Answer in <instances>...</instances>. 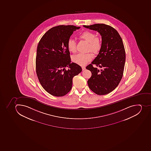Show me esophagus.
I'll return each instance as SVG.
<instances>
[{
    "label": "esophagus",
    "instance_id": "obj_1",
    "mask_svg": "<svg viewBox=\"0 0 151 151\" xmlns=\"http://www.w3.org/2000/svg\"><path fill=\"white\" fill-rule=\"evenodd\" d=\"M85 69H86V68H85V67H84V66L82 67V70H85Z\"/></svg>",
    "mask_w": 151,
    "mask_h": 151
}]
</instances>
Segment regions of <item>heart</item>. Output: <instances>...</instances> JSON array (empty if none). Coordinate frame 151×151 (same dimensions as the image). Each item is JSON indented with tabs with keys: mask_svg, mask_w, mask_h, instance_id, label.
Returning a JSON list of instances; mask_svg holds the SVG:
<instances>
[{
	"mask_svg": "<svg viewBox=\"0 0 151 151\" xmlns=\"http://www.w3.org/2000/svg\"><path fill=\"white\" fill-rule=\"evenodd\" d=\"M80 39H82L88 43V50H91L93 53H98L102 46L101 39L100 37L96 36L94 33L91 31H86L79 35ZM67 48L71 53L76 51V42L75 40L70 39L68 40ZM92 58L91 53L78 54L72 58V61L81 66H85Z\"/></svg>",
	"mask_w": 151,
	"mask_h": 151,
	"instance_id": "1",
	"label": "heart"
}]
</instances>
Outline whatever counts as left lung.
Here are the masks:
<instances>
[{
    "mask_svg": "<svg viewBox=\"0 0 151 151\" xmlns=\"http://www.w3.org/2000/svg\"><path fill=\"white\" fill-rule=\"evenodd\" d=\"M83 26L97 31L102 39V46L98 54L91 64L86 67L91 72L88 84L97 94H107L117 87L123 75L126 55L122 39L118 31L109 25L95 24ZM92 64L102 69L93 68Z\"/></svg>",
    "mask_w": 151,
    "mask_h": 151,
    "instance_id": "left-lung-1",
    "label": "left lung"
}]
</instances>
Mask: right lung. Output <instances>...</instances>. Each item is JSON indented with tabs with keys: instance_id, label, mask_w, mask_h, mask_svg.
I'll use <instances>...</instances> for the list:
<instances>
[{
	"instance_id": "right-lung-1",
	"label": "right lung",
	"mask_w": 151,
	"mask_h": 151,
	"mask_svg": "<svg viewBox=\"0 0 151 151\" xmlns=\"http://www.w3.org/2000/svg\"><path fill=\"white\" fill-rule=\"evenodd\" d=\"M80 27L60 25L49 29L41 37L37 50V75L44 89L56 97L64 96L72 88V79L82 71L71 63L68 40ZM67 66L68 70L65 69Z\"/></svg>"
}]
</instances>
